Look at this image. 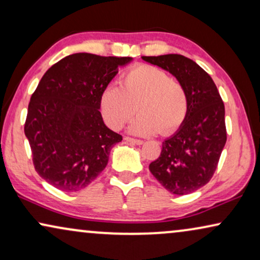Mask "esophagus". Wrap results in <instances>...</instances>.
<instances>
[{
    "label": "esophagus",
    "mask_w": 260,
    "mask_h": 260,
    "mask_svg": "<svg viewBox=\"0 0 260 260\" xmlns=\"http://www.w3.org/2000/svg\"><path fill=\"white\" fill-rule=\"evenodd\" d=\"M124 140H125L126 142H129V143H131V144H136V145L143 144V141L135 140V138H131V137H125V138H124Z\"/></svg>",
    "instance_id": "34e87169"
}]
</instances>
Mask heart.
I'll list each match as a JSON object with an SVG mask.
<instances>
[{
    "instance_id": "1",
    "label": "heart",
    "mask_w": 260,
    "mask_h": 260,
    "mask_svg": "<svg viewBox=\"0 0 260 260\" xmlns=\"http://www.w3.org/2000/svg\"><path fill=\"white\" fill-rule=\"evenodd\" d=\"M99 108L112 130L122 129L137 110L140 116L127 127L130 134L151 136L159 131L169 135L186 119L188 98L182 85L165 71L138 65L124 74L119 87L110 85L102 91Z\"/></svg>"
}]
</instances>
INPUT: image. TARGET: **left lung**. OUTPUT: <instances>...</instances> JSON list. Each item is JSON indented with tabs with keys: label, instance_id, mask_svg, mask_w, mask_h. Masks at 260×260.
<instances>
[{
	"label": "left lung",
	"instance_id": "8db88e82",
	"mask_svg": "<svg viewBox=\"0 0 260 260\" xmlns=\"http://www.w3.org/2000/svg\"><path fill=\"white\" fill-rule=\"evenodd\" d=\"M142 59L173 74L188 98L186 119L162 142L149 170L170 193H193L212 179L226 144L225 105L211 76L193 60L180 54Z\"/></svg>",
	"mask_w": 260,
	"mask_h": 260
}]
</instances>
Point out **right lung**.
Returning <instances> with one entry per match:
<instances>
[{
    "label": "right lung",
    "instance_id": "right-lung-1",
    "mask_svg": "<svg viewBox=\"0 0 260 260\" xmlns=\"http://www.w3.org/2000/svg\"><path fill=\"white\" fill-rule=\"evenodd\" d=\"M133 58L67 55L41 78L28 105L24 135L35 170L62 191H79L105 169L122 136L104 124L99 98Z\"/></svg>",
    "mask_w": 260,
    "mask_h": 260
}]
</instances>
